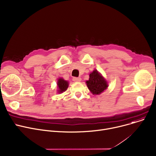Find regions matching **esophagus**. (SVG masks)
I'll return each mask as SVG.
<instances>
[{"label":"esophagus","instance_id":"esophagus-1","mask_svg":"<svg viewBox=\"0 0 156 156\" xmlns=\"http://www.w3.org/2000/svg\"><path fill=\"white\" fill-rule=\"evenodd\" d=\"M81 78H80V77H74L73 78V80L74 81H75V82H79V81H81Z\"/></svg>","mask_w":156,"mask_h":156}]
</instances>
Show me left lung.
Returning <instances> with one entry per match:
<instances>
[{
	"label": "left lung",
	"mask_w": 156,
	"mask_h": 156,
	"mask_svg": "<svg viewBox=\"0 0 156 156\" xmlns=\"http://www.w3.org/2000/svg\"><path fill=\"white\" fill-rule=\"evenodd\" d=\"M89 76V80L86 81V83L92 94L99 95L108 87L107 81L97 70L93 71Z\"/></svg>",
	"instance_id": "1"
}]
</instances>
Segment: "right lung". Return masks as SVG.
Listing matches in <instances>:
<instances>
[{
  "label": "right lung",
  "mask_w": 156,
  "mask_h": 156,
  "mask_svg": "<svg viewBox=\"0 0 156 156\" xmlns=\"http://www.w3.org/2000/svg\"><path fill=\"white\" fill-rule=\"evenodd\" d=\"M57 87H58L57 92H58V93L59 94H61L63 92H65L66 90L69 85V83L68 81L64 80L62 78H59L58 80H57Z\"/></svg>",
  "instance_id": "1"
}]
</instances>
